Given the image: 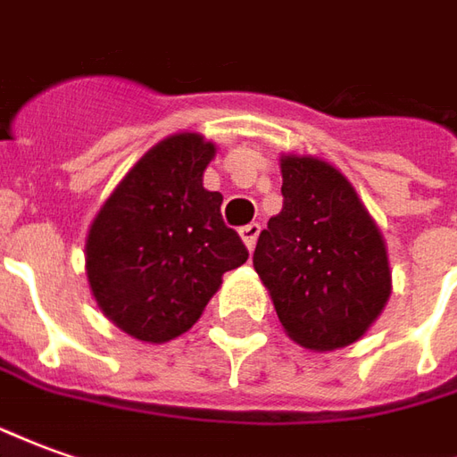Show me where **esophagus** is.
<instances>
[{"label":"esophagus","mask_w":457,"mask_h":457,"mask_svg":"<svg viewBox=\"0 0 457 457\" xmlns=\"http://www.w3.org/2000/svg\"><path fill=\"white\" fill-rule=\"evenodd\" d=\"M260 225L257 222H250V225H245V228L239 229V237L245 242V247L247 250H254V245H257V237H260Z\"/></svg>","instance_id":"obj_1"}]
</instances>
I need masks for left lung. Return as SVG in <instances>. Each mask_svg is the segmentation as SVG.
I'll return each instance as SVG.
<instances>
[{
  "label": "left lung",
  "instance_id": "obj_1",
  "mask_svg": "<svg viewBox=\"0 0 457 457\" xmlns=\"http://www.w3.org/2000/svg\"><path fill=\"white\" fill-rule=\"evenodd\" d=\"M279 165L282 212L262 229L254 270L299 346H349L391 296L381 229L334 165L312 155H284Z\"/></svg>",
  "mask_w": 457,
  "mask_h": 457
}]
</instances>
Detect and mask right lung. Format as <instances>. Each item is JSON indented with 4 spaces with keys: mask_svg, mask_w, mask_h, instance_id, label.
<instances>
[{
    "mask_svg": "<svg viewBox=\"0 0 457 457\" xmlns=\"http://www.w3.org/2000/svg\"><path fill=\"white\" fill-rule=\"evenodd\" d=\"M212 158L215 145L203 136H168L130 168L91 222V292L133 339L162 344L185 334L222 274L250 257L222 220V195L203 187Z\"/></svg>",
    "mask_w": 457,
    "mask_h": 457,
    "instance_id": "obj_1",
    "label": "right lung"
}]
</instances>
